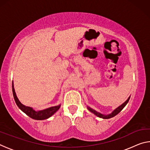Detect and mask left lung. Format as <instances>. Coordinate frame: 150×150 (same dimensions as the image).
Instances as JSON below:
<instances>
[{"label":"left lung","mask_w":150,"mask_h":150,"mask_svg":"<svg viewBox=\"0 0 150 150\" xmlns=\"http://www.w3.org/2000/svg\"><path fill=\"white\" fill-rule=\"evenodd\" d=\"M130 96H129L128 99H127L125 101V102H124L123 104H122L120 106H119L118 107L116 108L115 110H114L110 114H108V115H104V114L100 113V112H97L96 110H94V109L89 107V106H87V109L91 112L93 113L94 115H96V116H98V117L101 118H103V119H108V118H110L114 117V116H115L116 115H117L124 108V106H125L127 105V103H128L129 100H130Z\"/></svg>","instance_id":"1"}]
</instances>
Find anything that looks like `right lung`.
Instances as JSON below:
<instances>
[{"label":"right lung","mask_w":150,"mask_h":150,"mask_svg":"<svg viewBox=\"0 0 150 150\" xmlns=\"http://www.w3.org/2000/svg\"><path fill=\"white\" fill-rule=\"evenodd\" d=\"M12 93H13L14 98L15 102H16L17 106H18V108L21 110L22 112L27 115L32 119L38 120H45V119L49 118L52 115H54L56 112L59 110L61 105H59L57 106H52V107L47 108L46 109H44L42 110H38L35 111L33 108L30 107V106H26L24 105L23 104L20 103L18 98L16 92H15L14 88V83L12 82Z\"/></svg>","instance_id":"right-lung-1"}]
</instances>
